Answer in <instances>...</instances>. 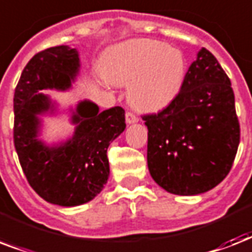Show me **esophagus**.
<instances>
[{
	"label": "esophagus",
	"mask_w": 252,
	"mask_h": 252,
	"mask_svg": "<svg viewBox=\"0 0 252 252\" xmlns=\"http://www.w3.org/2000/svg\"><path fill=\"white\" fill-rule=\"evenodd\" d=\"M126 120L128 124H132V123L139 122V118H137V115H136V113L128 111V112L126 113Z\"/></svg>",
	"instance_id": "esophagus-1"
}]
</instances>
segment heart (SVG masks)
<instances>
[{
    "label": "heart",
    "mask_w": 252,
    "mask_h": 252,
    "mask_svg": "<svg viewBox=\"0 0 252 252\" xmlns=\"http://www.w3.org/2000/svg\"><path fill=\"white\" fill-rule=\"evenodd\" d=\"M181 51L152 39H133L113 46L101 59V74L115 84H132L129 101L137 109L157 112L166 108L185 79Z\"/></svg>",
    "instance_id": "heart-1"
}]
</instances>
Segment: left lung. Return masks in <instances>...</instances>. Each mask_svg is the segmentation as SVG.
Returning a JSON list of instances; mask_svg holds the SVG:
<instances>
[{"mask_svg":"<svg viewBox=\"0 0 252 252\" xmlns=\"http://www.w3.org/2000/svg\"><path fill=\"white\" fill-rule=\"evenodd\" d=\"M148 126V168L169 193L194 195L222 182L241 140L231 82L203 47L185 74L176 99L157 113L143 115Z\"/></svg>","mask_w":252,"mask_h":252,"instance_id":"8db88e82","label":"left lung"}]
</instances>
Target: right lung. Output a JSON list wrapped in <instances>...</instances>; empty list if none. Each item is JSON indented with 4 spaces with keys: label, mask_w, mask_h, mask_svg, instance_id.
Wrapping results in <instances>:
<instances>
[{
    "label": "right lung",
    "mask_w": 252,
    "mask_h": 252,
    "mask_svg": "<svg viewBox=\"0 0 252 252\" xmlns=\"http://www.w3.org/2000/svg\"><path fill=\"white\" fill-rule=\"evenodd\" d=\"M79 70L75 49L55 46L36 53L21 74L14 92V147L29 185L39 197L59 206H78L99 194L109 176L107 149L126 129V111L112 107L99 112L82 101L74 116V137L49 148L36 139V115L51 108L41 91L66 90Z\"/></svg>",
    "instance_id": "1"
}]
</instances>
